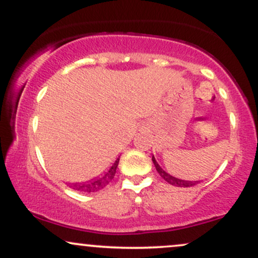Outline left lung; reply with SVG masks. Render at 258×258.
<instances>
[{
	"label": "left lung",
	"instance_id": "1",
	"mask_svg": "<svg viewBox=\"0 0 258 258\" xmlns=\"http://www.w3.org/2000/svg\"><path fill=\"white\" fill-rule=\"evenodd\" d=\"M153 162H154V165H155L156 171H158L160 176H161L162 178L166 180L167 183H170V184H172L174 186H182V188H186V186H193L198 183V180H197V182H195V180H194V182H191V180L179 179V178H176V177L171 176V174H168L167 172H165V171L159 166V164L156 162V160H155V158H154V156H153Z\"/></svg>",
	"mask_w": 258,
	"mask_h": 258
}]
</instances>
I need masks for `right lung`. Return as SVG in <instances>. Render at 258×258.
Wrapping results in <instances>:
<instances>
[{"label":"right lung","instance_id":"add662e5","mask_svg":"<svg viewBox=\"0 0 258 258\" xmlns=\"http://www.w3.org/2000/svg\"><path fill=\"white\" fill-rule=\"evenodd\" d=\"M119 160L120 158L115 160V162L111 165V167L109 168L108 172H105L102 177L91 179L86 183H74V184L70 185V188L75 189V190L78 191H81V193H94V191L100 190V189L104 188L105 185H108L109 182L114 178L115 173H116L117 165H119Z\"/></svg>","mask_w":258,"mask_h":258}]
</instances>
